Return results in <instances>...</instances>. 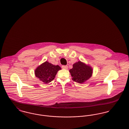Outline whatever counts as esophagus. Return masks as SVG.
I'll list each match as a JSON object with an SVG mask.
<instances>
[{
  "instance_id": "obj_1",
  "label": "esophagus",
  "mask_w": 129,
  "mask_h": 129,
  "mask_svg": "<svg viewBox=\"0 0 129 129\" xmlns=\"http://www.w3.org/2000/svg\"><path fill=\"white\" fill-rule=\"evenodd\" d=\"M62 68L63 69H68V66L63 65V66H62Z\"/></svg>"
}]
</instances>
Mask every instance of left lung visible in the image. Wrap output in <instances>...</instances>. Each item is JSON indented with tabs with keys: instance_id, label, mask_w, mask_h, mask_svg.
Returning a JSON list of instances; mask_svg holds the SVG:
<instances>
[{
	"instance_id": "obj_1",
	"label": "left lung",
	"mask_w": 129,
	"mask_h": 129,
	"mask_svg": "<svg viewBox=\"0 0 129 129\" xmlns=\"http://www.w3.org/2000/svg\"><path fill=\"white\" fill-rule=\"evenodd\" d=\"M70 70L72 80L78 83H83L89 79L92 73V68L81 61L75 63Z\"/></svg>"
}]
</instances>
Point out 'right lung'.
<instances>
[{
	"instance_id": "add662e5",
	"label": "right lung",
	"mask_w": 129,
	"mask_h": 129,
	"mask_svg": "<svg viewBox=\"0 0 129 129\" xmlns=\"http://www.w3.org/2000/svg\"><path fill=\"white\" fill-rule=\"evenodd\" d=\"M61 69L58 65H53L47 61L43 63L35 70V75L40 80L45 84L51 82L54 79L57 72Z\"/></svg>"
}]
</instances>
